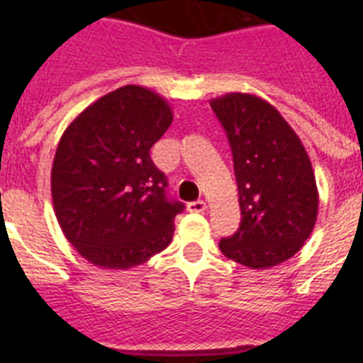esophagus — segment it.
I'll return each mask as SVG.
<instances>
[{
  "label": "esophagus",
  "mask_w": 363,
  "mask_h": 363,
  "mask_svg": "<svg viewBox=\"0 0 363 363\" xmlns=\"http://www.w3.org/2000/svg\"><path fill=\"white\" fill-rule=\"evenodd\" d=\"M189 213H205L207 211V203L203 200H198V201H192V203L187 205Z\"/></svg>",
  "instance_id": "obj_1"
}]
</instances>
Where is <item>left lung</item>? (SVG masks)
<instances>
[{"instance_id":"obj_1","label":"left lung","mask_w":363,"mask_h":363,"mask_svg":"<svg viewBox=\"0 0 363 363\" xmlns=\"http://www.w3.org/2000/svg\"><path fill=\"white\" fill-rule=\"evenodd\" d=\"M227 133L242 221L220 251L251 269L293 258L318 216V189L309 154L280 112L255 94L211 99Z\"/></svg>"}]
</instances>
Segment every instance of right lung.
Segmentation results:
<instances>
[{
    "mask_svg": "<svg viewBox=\"0 0 363 363\" xmlns=\"http://www.w3.org/2000/svg\"><path fill=\"white\" fill-rule=\"evenodd\" d=\"M172 123L171 105L125 85L79 112L63 133L50 172L54 213L89 264L130 269L165 249L184 203L165 194L150 147Z\"/></svg>",
    "mask_w": 363,
    "mask_h": 363,
    "instance_id": "add662e5",
    "label": "right lung"
}]
</instances>
